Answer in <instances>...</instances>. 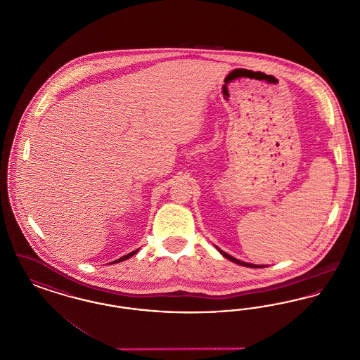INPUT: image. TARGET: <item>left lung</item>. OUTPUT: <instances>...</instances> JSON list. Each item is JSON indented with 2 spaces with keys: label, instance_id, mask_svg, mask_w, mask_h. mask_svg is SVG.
<instances>
[{
  "label": "left lung",
  "instance_id": "8db88e82",
  "mask_svg": "<svg viewBox=\"0 0 360 360\" xmlns=\"http://www.w3.org/2000/svg\"><path fill=\"white\" fill-rule=\"evenodd\" d=\"M217 250H219V252L223 255L224 257H226V259H229L231 262H233V263H236V264H240V266H244V267H251V269H262V267H267V266H260V264H252V263H245V262H241L239 259H236V257H231V255H228L226 252H224L223 250H220L219 247H216Z\"/></svg>",
  "mask_w": 360,
  "mask_h": 360
}]
</instances>
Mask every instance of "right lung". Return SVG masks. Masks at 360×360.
I'll list each match as a JSON object with an SVG mask.
<instances>
[{"label": "right lung", "mask_w": 360, "mask_h": 360, "mask_svg": "<svg viewBox=\"0 0 360 360\" xmlns=\"http://www.w3.org/2000/svg\"><path fill=\"white\" fill-rule=\"evenodd\" d=\"M137 251L139 250H135V251H132V252H129L128 255H124V257H121L120 259H117V260H115L113 263H120V262H122V260H125V259H128V257H134L135 254H136Z\"/></svg>", "instance_id": "1"}]
</instances>
